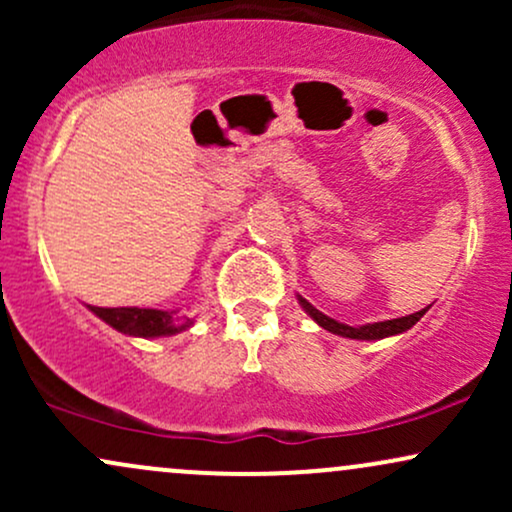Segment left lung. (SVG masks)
I'll list each match as a JSON object with an SVG mask.
<instances>
[{"instance_id": "obj_1", "label": "left lung", "mask_w": 512, "mask_h": 512, "mask_svg": "<svg viewBox=\"0 0 512 512\" xmlns=\"http://www.w3.org/2000/svg\"><path fill=\"white\" fill-rule=\"evenodd\" d=\"M298 301H301L305 313L313 317L317 325L325 327L327 332L339 334V337H349V339H385V337H392V334H402V332H407L409 327H414L416 322H419L428 310V308H424V310H419V313H411L407 317H397V320H385V322H373V325L349 327V325H344V322H337V320H332V317L322 315L320 310L313 308V305L305 301V298L298 296Z\"/></svg>"}]
</instances>
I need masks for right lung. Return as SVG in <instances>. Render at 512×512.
I'll list each match as a JSON object with an SVG mask.
<instances>
[{
    "label": "right lung",
    "instance_id": "right-lung-1",
    "mask_svg": "<svg viewBox=\"0 0 512 512\" xmlns=\"http://www.w3.org/2000/svg\"><path fill=\"white\" fill-rule=\"evenodd\" d=\"M91 313H96L103 322L115 327L117 332L132 334V337H168L178 334L192 325L187 317L175 315L173 310H156V308H96L88 305Z\"/></svg>",
    "mask_w": 512,
    "mask_h": 512
}]
</instances>
